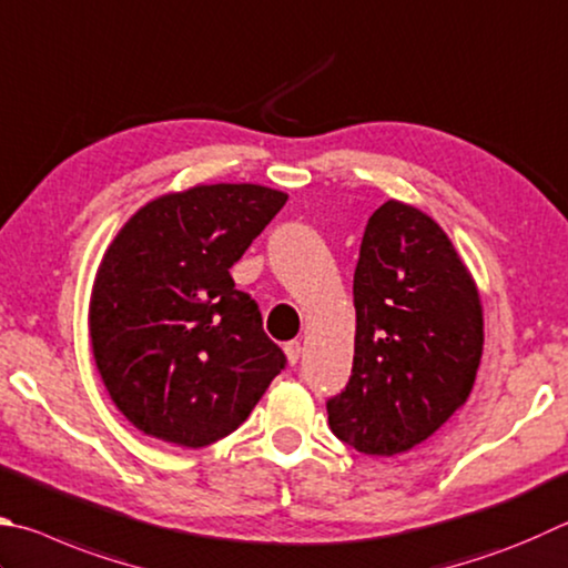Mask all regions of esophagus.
<instances>
[{
  "label": "esophagus",
  "instance_id": "esophagus-1",
  "mask_svg": "<svg viewBox=\"0 0 568 568\" xmlns=\"http://www.w3.org/2000/svg\"><path fill=\"white\" fill-rule=\"evenodd\" d=\"M301 353H303V347H301V343H297V339H291V343H285V357H287V363H291V365H297V359H301Z\"/></svg>",
  "mask_w": 568,
  "mask_h": 568
}]
</instances>
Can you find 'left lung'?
Instances as JSON below:
<instances>
[{"label": "left lung", "instance_id": "obj_1", "mask_svg": "<svg viewBox=\"0 0 568 568\" xmlns=\"http://www.w3.org/2000/svg\"><path fill=\"white\" fill-rule=\"evenodd\" d=\"M353 295V375L327 402L329 429L365 455H405L474 387L484 347L477 283L437 221L392 199L369 215Z\"/></svg>", "mask_w": 568, "mask_h": 568}]
</instances>
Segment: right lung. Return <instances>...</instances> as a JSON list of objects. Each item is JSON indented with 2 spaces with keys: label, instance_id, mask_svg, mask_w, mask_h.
Instances as JSON below:
<instances>
[{
  "label": "right lung",
  "instance_id": "obj_1",
  "mask_svg": "<svg viewBox=\"0 0 568 568\" xmlns=\"http://www.w3.org/2000/svg\"><path fill=\"white\" fill-rule=\"evenodd\" d=\"M285 201L257 183H199L141 205L111 241L91 287L89 337L109 397L143 435L213 445L285 367L231 277Z\"/></svg>",
  "mask_w": 568,
  "mask_h": 568
}]
</instances>
